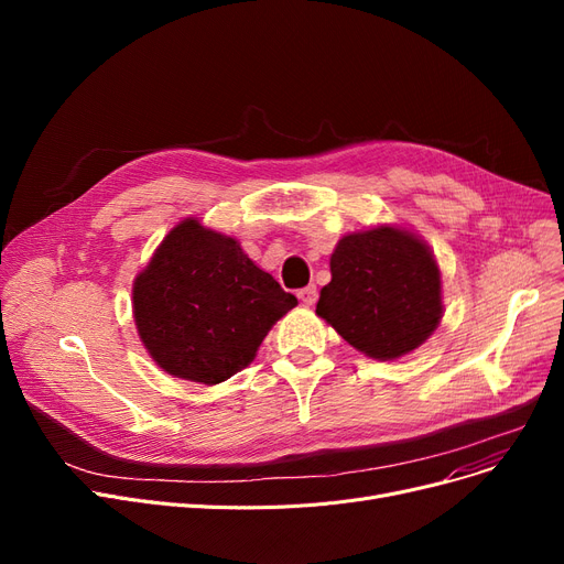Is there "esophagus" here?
Here are the masks:
<instances>
[{
    "mask_svg": "<svg viewBox=\"0 0 564 564\" xmlns=\"http://www.w3.org/2000/svg\"><path fill=\"white\" fill-rule=\"evenodd\" d=\"M297 297L306 304V306H313L315 302H317V297H319V292H317V285H306V288H302L300 292H297Z\"/></svg>",
    "mask_w": 564,
    "mask_h": 564,
    "instance_id": "1",
    "label": "esophagus"
}]
</instances>
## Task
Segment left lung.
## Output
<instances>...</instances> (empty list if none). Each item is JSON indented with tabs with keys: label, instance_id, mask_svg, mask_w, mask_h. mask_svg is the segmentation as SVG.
I'll return each mask as SVG.
<instances>
[{
	"label": "left lung",
	"instance_id": "obj_1",
	"mask_svg": "<svg viewBox=\"0 0 564 564\" xmlns=\"http://www.w3.org/2000/svg\"><path fill=\"white\" fill-rule=\"evenodd\" d=\"M441 276L416 235L372 228L345 235L332 253V283L315 313L372 359L416 349L441 319Z\"/></svg>",
	"mask_w": 564,
	"mask_h": 564
}]
</instances>
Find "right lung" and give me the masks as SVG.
Returning <instances> with one entry per match:
<instances>
[{"label": "right lung", "mask_w": 564, "mask_h": 564, "mask_svg": "<svg viewBox=\"0 0 564 564\" xmlns=\"http://www.w3.org/2000/svg\"><path fill=\"white\" fill-rule=\"evenodd\" d=\"M134 322L169 375L219 383L247 368L272 324L297 297L232 237L177 224L134 281Z\"/></svg>", "instance_id": "obj_1"}]
</instances>
